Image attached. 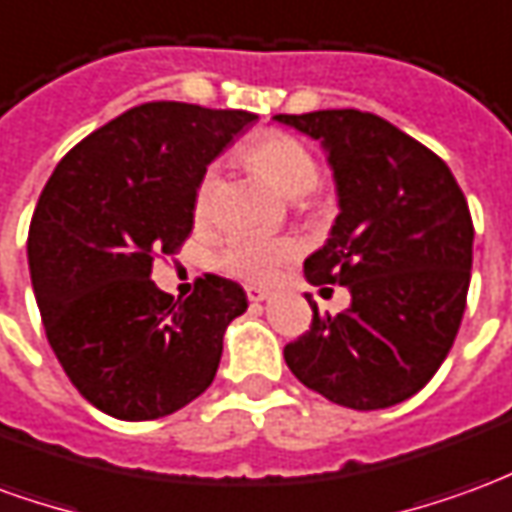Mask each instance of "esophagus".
<instances>
[{
  "instance_id": "obj_1",
  "label": "esophagus",
  "mask_w": 512,
  "mask_h": 512,
  "mask_svg": "<svg viewBox=\"0 0 512 512\" xmlns=\"http://www.w3.org/2000/svg\"><path fill=\"white\" fill-rule=\"evenodd\" d=\"M246 296H249L252 304H260V301H266L271 293H268L266 288H255V285H249V288H246Z\"/></svg>"
}]
</instances>
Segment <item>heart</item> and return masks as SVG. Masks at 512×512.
<instances>
[{
	"label": "heart",
	"instance_id": "heart-1",
	"mask_svg": "<svg viewBox=\"0 0 512 512\" xmlns=\"http://www.w3.org/2000/svg\"><path fill=\"white\" fill-rule=\"evenodd\" d=\"M244 156L285 197H301L315 189V183H318V161L296 136L268 131L246 145ZM213 189H216V167H208L197 186V194H194L197 216H205L211 211ZM293 255H296V244L288 238L235 235L222 252V266L244 282H271L277 277L279 268Z\"/></svg>",
	"mask_w": 512,
	"mask_h": 512
}]
</instances>
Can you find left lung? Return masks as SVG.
<instances>
[{
  "mask_svg": "<svg viewBox=\"0 0 512 512\" xmlns=\"http://www.w3.org/2000/svg\"><path fill=\"white\" fill-rule=\"evenodd\" d=\"M321 142L340 213L304 260L312 285H345L351 307L285 345L301 384L337 406L376 411L428 384L466 310L474 227L450 167L417 139L359 109L277 115Z\"/></svg>",
  "mask_w": 512,
  "mask_h": 512,
  "instance_id": "left-lung-1",
  "label": "left lung"
}]
</instances>
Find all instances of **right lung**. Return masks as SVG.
Instances as JSON below:
<instances>
[{
	"instance_id": "1",
	"label": "right lung",
	"mask_w": 512,
	"mask_h": 512,
	"mask_svg": "<svg viewBox=\"0 0 512 512\" xmlns=\"http://www.w3.org/2000/svg\"><path fill=\"white\" fill-rule=\"evenodd\" d=\"M255 120L134 106L73 147L40 194L27 241L40 318L71 384L109 417H167L216 376L224 329L249 307L244 288L208 274L175 301L150 271L189 238L208 164Z\"/></svg>"
}]
</instances>
